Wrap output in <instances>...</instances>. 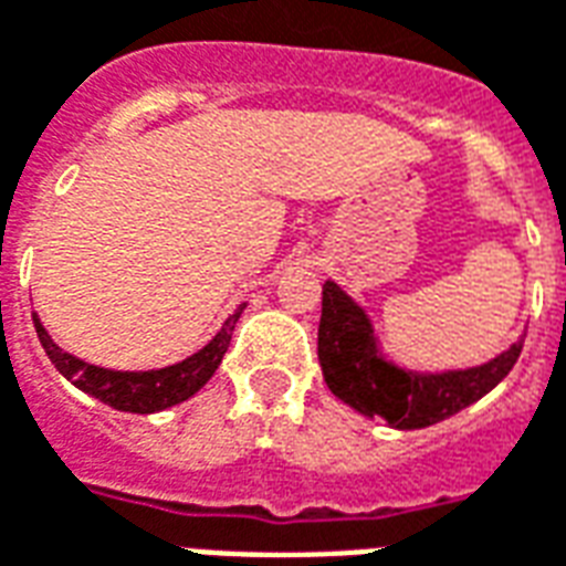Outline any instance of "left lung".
I'll return each mask as SVG.
<instances>
[{
    "mask_svg": "<svg viewBox=\"0 0 566 566\" xmlns=\"http://www.w3.org/2000/svg\"><path fill=\"white\" fill-rule=\"evenodd\" d=\"M522 338L483 366L417 371L384 354L366 308L336 282L324 284L317 326V359L326 387L363 417H380L392 429H426L453 417L501 384L516 366Z\"/></svg>",
    "mask_w": 566,
    "mask_h": 566,
    "instance_id": "obj_1",
    "label": "left lung"
}]
</instances>
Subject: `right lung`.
<instances>
[{"label":"right lung","mask_w":566,"mask_h":566,"mask_svg":"<svg viewBox=\"0 0 566 566\" xmlns=\"http://www.w3.org/2000/svg\"><path fill=\"white\" fill-rule=\"evenodd\" d=\"M242 308H245V303L224 321V326L209 338V345L200 347L198 354H191V357H186L182 363H174V366L149 368V371H116V368L83 363L74 354H69V350H62L48 336L41 317L32 315V321H35L38 342H41L44 354H48L50 363L56 366L62 378H69L74 387L90 392L92 399L104 401V405H111L116 411L155 413L191 399L216 375V368L221 366V357L228 354L230 336H233V326L240 321Z\"/></svg>","instance_id":"add662e5"}]
</instances>
